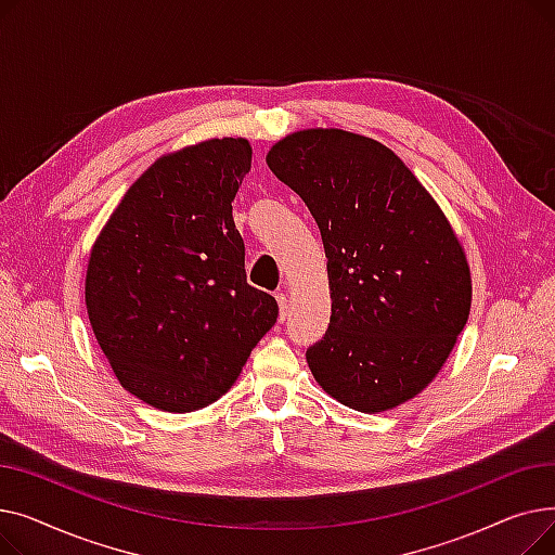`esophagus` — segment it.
<instances>
[{"label":"esophagus","instance_id":"1","mask_svg":"<svg viewBox=\"0 0 555 555\" xmlns=\"http://www.w3.org/2000/svg\"><path fill=\"white\" fill-rule=\"evenodd\" d=\"M276 301H279V319L281 322H285L287 314H289V308H287V297L283 293L276 295Z\"/></svg>","mask_w":555,"mask_h":555}]
</instances>
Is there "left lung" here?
<instances>
[{"label": "left lung", "instance_id": "obj_1", "mask_svg": "<svg viewBox=\"0 0 555 555\" xmlns=\"http://www.w3.org/2000/svg\"><path fill=\"white\" fill-rule=\"evenodd\" d=\"M268 166L310 209L333 314L306 351L328 396L393 410L441 371L470 314L473 281L439 204L380 141L337 128L287 134Z\"/></svg>", "mask_w": 555, "mask_h": 555}]
</instances>
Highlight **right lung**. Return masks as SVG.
<instances>
[{"label": "right lung", "instance_id": "add662e5", "mask_svg": "<svg viewBox=\"0 0 555 555\" xmlns=\"http://www.w3.org/2000/svg\"><path fill=\"white\" fill-rule=\"evenodd\" d=\"M251 168L247 139H209L159 157L128 189L90 254L85 304L124 389L184 414L236 383L279 317L247 283L231 216Z\"/></svg>", "mask_w": 555, "mask_h": 555}]
</instances>
